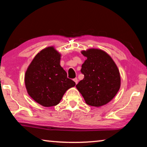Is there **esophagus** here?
<instances>
[{"instance_id":"esophagus-1","label":"esophagus","mask_w":147,"mask_h":147,"mask_svg":"<svg viewBox=\"0 0 147 147\" xmlns=\"http://www.w3.org/2000/svg\"><path fill=\"white\" fill-rule=\"evenodd\" d=\"M74 80V82H75V84H78V78H74V80Z\"/></svg>"}]
</instances>
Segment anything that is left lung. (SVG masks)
Segmentation results:
<instances>
[{
	"instance_id": "left-lung-1",
	"label": "left lung",
	"mask_w": 147,
	"mask_h": 147,
	"mask_svg": "<svg viewBox=\"0 0 147 147\" xmlns=\"http://www.w3.org/2000/svg\"><path fill=\"white\" fill-rule=\"evenodd\" d=\"M81 53L87 59L82 65L84 78L76 86L89 106L100 107L109 102L121 87V76L117 66L105 51L88 49Z\"/></svg>"
}]
</instances>
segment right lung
Returning <instances> with one entry per match:
<instances>
[{
  "label": "right lung",
  "instance_id": "right-lung-1",
  "mask_svg": "<svg viewBox=\"0 0 147 147\" xmlns=\"http://www.w3.org/2000/svg\"><path fill=\"white\" fill-rule=\"evenodd\" d=\"M61 56L53 46L45 48L32 59L24 74L27 93L44 107L58 104L66 91L76 85L61 67Z\"/></svg>",
  "mask_w": 147,
  "mask_h": 147
}]
</instances>
